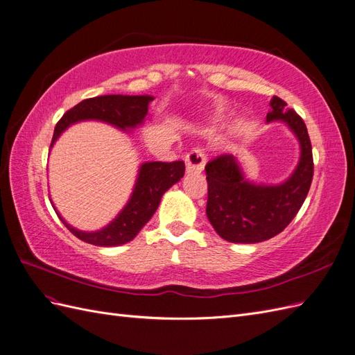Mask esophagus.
Segmentation results:
<instances>
[{
	"instance_id": "obj_1",
	"label": "esophagus",
	"mask_w": 355,
	"mask_h": 355,
	"mask_svg": "<svg viewBox=\"0 0 355 355\" xmlns=\"http://www.w3.org/2000/svg\"><path fill=\"white\" fill-rule=\"evenodd\" d=\"M185 164L188 173H192V171H201L204 166H206V154H204V151L200 148L191 149L185 157Z\"/></svg>"
}]
</instances>
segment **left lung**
Here are the masks:
<instances>
[{
  "label": "left lung",
  "instance_id": "obj_1",
  "mask_svg": "<svg viewBox=\"0 0 355 355\" xmlns=\"http://www.w3.org/2000/svg\"><path fill=\"white\" fill-rule=\"evenodd\" d=\"M270 105L266 121L286 123L300 144V159L292 176L280 185H256L244 179L231 154L213 158L206 166L207 218L214 231L231 243H261L280 234L302 207L313 182V148L304 120L277 96Z\"/></svg>",
  "mask_w": 355,
  "mask_h": 355
}]
</instances>
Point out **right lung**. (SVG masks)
I'll list each match as a JSON object with an SVG mask.
<instances>
[{
  "label": "right lung",
  "instance_id": "right-lung-1",
  "mask_svg": "<svg viewBox=\"0 0 355 355\" xmlns=\"http://www.w3.org/2000/svg\"><path fill=\"white\" fill-rule=\"evenodd\" d=\"M151 101H154L153 96L123 94H106L85 99L63 114L55 127L50 148L58 141L63 130H67L71 124L83 120L105 121L115 127H120L121 130H128V128L141 125L148 114V105ZM184 161H173V163L151 161V163H144L139 168L135 189L125 207L118 213V216L111 223L94 232L75 230L60 216L55 206H53V209L56 210L63 225L81 241L102 247L125 244L132 241L139 231L145 227L146 222L153 218V214L159 206L161 197L171 185H175L176 182L184 178Z\"/></svg>",
  "mask_w": 355,
  "mask_h": 355
}]
</instances>
